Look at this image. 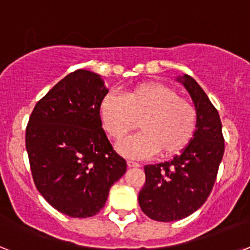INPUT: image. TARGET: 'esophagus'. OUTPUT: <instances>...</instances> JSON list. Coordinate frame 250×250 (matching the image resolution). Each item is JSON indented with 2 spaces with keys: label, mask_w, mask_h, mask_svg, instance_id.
Wrapping results in <instances>:
<instances>
[{
  "label": "esophagus",
  "mask_w": 250,
  "mask_h": 250,
  "mask_svg": "<svg viewBox=\"0 0 250 250\" xmlns=\"http://www.w3.org/2000/svg\"><path fill=\"white\" fill-rule=\"evenodd\" d=\"M127 165H129L130 167H140V164H139V163H136V161H132V160H127Z\"/></svg>",
  "instance_id": "34e87169"
}]
</instances>
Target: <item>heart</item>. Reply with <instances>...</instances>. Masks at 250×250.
<instances>
[{"mask_svg": "<svg viewBox=\"0 0 250 250\" xmlns=\"http://www.w3.org/2000/svg\"><path fill=\"white\" fill-rule=\"evenodd\" d=\"M99 112L106 132L116 141L139 123L141 131L118 145L123 155L132 159L149 158L156 152L161 158L176 155L189 144L198 123L195 106L173 87L159 83H139L123 99L106 95Z\"/></svg>", "mask_w": 250, "mask_h": 250, "instance_id": "obj_1", "label": "heart"}]
</instances>
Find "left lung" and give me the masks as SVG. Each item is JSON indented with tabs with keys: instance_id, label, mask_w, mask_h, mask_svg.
<instances>
[{
	"instance_id": "obj_1",
	"label": "left lung",
	"mask_w": 250,
	"mask_h": 250,
	"mask_svg": "<svg viewBox=\"0 0 250 250\" xmlns=\"http://www.w3.org/2000/svg\"><path fill=\"white\" fill-rule=\"evenodd\" d=\"M190 94L198 123L190 143L173 160L145 165V184L139 193L141 210L158 222H175L198 210L215 183L224 154L218 110L189 75L178 77Z\"/></svg>"
}]
</instances>
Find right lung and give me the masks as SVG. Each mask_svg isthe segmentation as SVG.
<instances>
[{"label":"right lung","instance_id":"add662e5","mask_svg":"<svg viewBox=\"0 0 250 250\" xmlns=\"http://www.w3.org/2000/svg\"><path fill=\"white\" fill-rule=\"evenodd\" d=\"M109 90L100 75L68 74L35 106L26 150L37 190L60 213L98 214L110 188L126 171L103 129L99 106Z\"/></svg>","mask_w":250,"mask_h":250}]
</instances>
